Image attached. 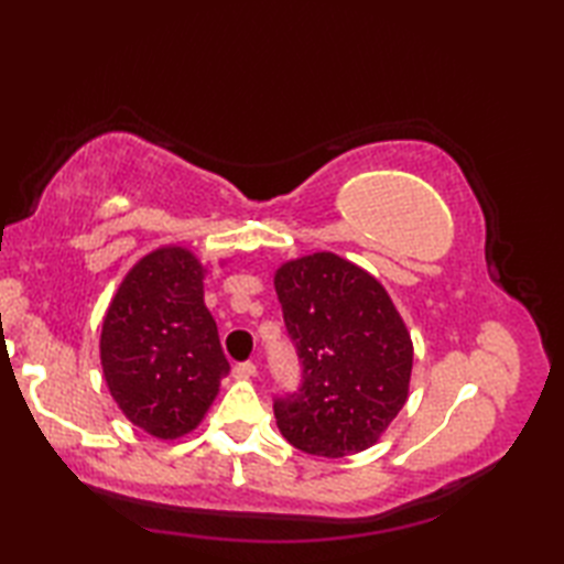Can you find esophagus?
<instances>
[{
	"label": "esophagus",
	"instance_id": "obj_1",
	"mask_svg": "<svg viewBox=\"0 0 564 564\" xmlns=\"http://www.w3.org/2000/svg\"><path fill=\"white\" fill-rule=\"evenodd\" d=\"M232 373L239 376V378H254L257 376V366L251 361H245V364H235Z\"/></svg>",
	"mask_w": 564,
	"mask_h": 564
}]
</instances>
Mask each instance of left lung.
<instances>
[{"label": "left lung", "mask_w": 564, "mask_h": 564, "mask_svg": "<svg viewBox=\"0 0 564 564\" xmlns=\"http://www.w3.org/2000/svg\"><path fill=\"white\" fill-rule=\"evenodd\" d=\"M301 386L273 398L281 434L297 451L344 458L373 446L406 402L412 341L386 289L329 251L275 273Z\"/></svg>", "instance_id": "left-lung-1"}]
</instances>
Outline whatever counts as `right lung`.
<instances>
[{
	"label": "right lung",
	"instance_id": "obj_1",
	"mask_svg": "<svg viewBox=\"0 0 564 564\" xmlns=\"http://www.w3.org/2000/svg\"><path fill=\"white\" fill-rule=\"evenodd\" d=\"M101 366L118 406L148 434L176 438L200 422L230 364L191 251L158 249L126 275L104 319Z\"/></svg>",
	"mask_w": 564,
	"mask_h": 564
}]
</instances>
